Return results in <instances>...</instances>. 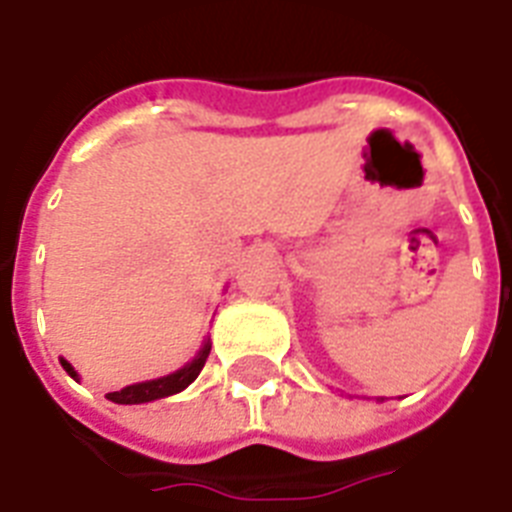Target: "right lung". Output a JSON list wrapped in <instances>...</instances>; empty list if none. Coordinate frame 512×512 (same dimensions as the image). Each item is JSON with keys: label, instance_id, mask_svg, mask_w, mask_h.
Returning a JSON list of instances; mask_svg holds the SVG:
<instances>
[{"label": "right lung", "instance_id": "right-lung-1", "mask_svg": "<svg viewBox=\"0 0 512 512\" xmlns=\"http://www.w3.org/2000/svg\"><path fill=\"white\" fill-rule=\"evenodd\" d=\"M209 348H212V342L204 340L201 345L199 356L188 361L183 369H177V372L167 374V377H159V380H146V382H135V385H127L122 390H114V393H108V401H114V404H148V401H156V398H167V396H175L180 390H185L191 385L199 372L204 369V361L209 356ZM60 364L66 369L74 380H79V374L74 372V366L68 364L66 358H60Z\"/></svg>", "mask_w": 512, "mask_h": 512}]
</instances>
